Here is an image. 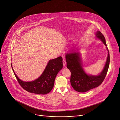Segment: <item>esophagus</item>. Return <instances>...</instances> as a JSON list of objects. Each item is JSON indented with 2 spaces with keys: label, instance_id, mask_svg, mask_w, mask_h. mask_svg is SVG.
<instances>
[{
  "label": "esophagus",
  "instance_id": "1",
  "mask_svg": "<svg viewBox=\"0 0 120 120\" xmlns=\"http://www.w3.org/2000/svg\"><path fill=\"white\" fill-rule=\"evenodd\" d=\"M63 64L64 66H65L66 64V61H65V60L64 59L63 60Z\"/></svg>",
  "mask_w": 120,
  "mask_h": 120
}]
</instances>
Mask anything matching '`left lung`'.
<instances>
[{
    "label": "left lung",
    "instance_id": "8db88e82",
    "mask_svg": "<svg viewBox=\"0 0 120 120\" xmlns=\"http://www.w3.org/2000/svg\"><path fill=\"white\" fill-rule=\"evenodd\" d=\"M96 36L107 46L105 38L102 33L97 31ZM106 48L108 54L106 64L103 70L97 76L89 75L85 73L81 66L80 58L78 53L73 52L66 55L67 67L71 72V85L75 91L80 93L86 92L102 84L106 77L109 64V53L107 47Z\"/></svg>",
    "mask_w": 120,
    "mask_h": 120
}]
</instances>
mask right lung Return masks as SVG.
Here are the masks:
<instances>
[{
    "label": "right lung",
    "mask_w": 120,
    "mask_h": 120,
    "mask_svg": "<svg viewBox=\"0 0 120 120\" xmlns=\"http://www.w3.org/2000/svg\"><path fill=\"white\" fill-rule=\"evenodd\" d=\"M63 66L62 56L51 60L40 77L31 82H24L20 80L11 67L16 80L22 88L29 93L45 94L50 93L53 88L56 75L62 68Z\"/></svg>",
    "instance_id": "obj_1"
}]
</instances>
